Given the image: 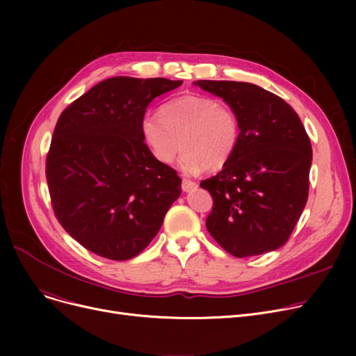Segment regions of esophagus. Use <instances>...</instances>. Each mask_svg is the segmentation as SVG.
<instances>
[{
    "label": "esophagus",
    "instance_id": "1",
    "mask_svg": "<svg viewBox=\"0 0 356 356\" xmlns=\"http://www.w3.org/2000/svg\"><path fill=\"white\" fill-rule=\"evenodd\" d=\"M197 188V184L193 181V180H189V179H183V183H181V189L183 192H191L193 189Z\"/></svg>",
    "mask_w": 356,
    "mask_h": 356
}]
</instances>
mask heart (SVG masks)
<instances>
[{
	"instance_id": "b5f03b06",
	"label": "heart",
	"mask_w": 356,
	"mask_h": 356,
	"mask_svg": "<svg viewBox=\"0 0 356 356\" xmlns=\"http://www.w3.org/2000/svg\"><path fill=\"white\" fill-rule=\"evenodd\" d=\"M140 131L153 157L163 164L175 161L181 148L180 167L188 175L204 168L220 170L234 157L239 141L234 109L193 93L167 101L160 114L147 112Z\"/></svg>"
}]
</instances>
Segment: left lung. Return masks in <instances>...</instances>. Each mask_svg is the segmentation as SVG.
<instances>
[{"label":"left lung","mask_w":356,"mask_h":356,"mask_svg":"<svg viewBox=\"0 0 356 356\" xmlns=\"http://www.w3.org/2000/svg\"><path fill=\"white\" fill-rule=\"evenodd\" d=\"M238 117L239 141L231 161L200 183L213 208L207 228L234 257L283 247L309 196L312 144L296 111L274 93L247 82L197 81Z\"/></svg>","instance_id":"8db88e82"}]
</instances>
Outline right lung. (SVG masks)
Masks as SVG:
<instances>
[{
    "label": "right lung",
    "instance_id": "1",
    "mask_svg": "<svg viewBox=\"0 0 356 356\" xmlns=\"http://www.w3.org/2000/svg\"><path fill=\"white\" fill-rule=\"evenodd\" d=\"M181 83L109 78L60 114L46 159L51 207L90 252L115 261L138 255L180 196L181 179L153 157L140 122L149 102Z\"/></svg>",
    "mask_w": 356,
    "mask_h": 356
}]
</instances>
